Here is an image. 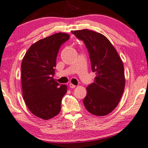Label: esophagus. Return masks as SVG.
Here are the masks:
<instances>
[{
    "label": "esophagus",
    "mask_w": 148,
    "mask_h": 148,
    "mask_svg": "<svg viewBox=\"0 0 148 148\" xmlns=\"http://www.w3.org/2000/svg\"><path fill=\"white\" fill-rule=\"evenodd\" d=\"M69 87L71 88H75L76 86H75V85L71 84H71H69Z\"/></svg>",
    "instance_id": "34e87169"
}]
</instances>
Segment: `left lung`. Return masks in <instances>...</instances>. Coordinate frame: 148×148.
<instances>
[{
  "instance_id": "8db88e82",
  "label": "left lung",
  "mask_w": 148,
  "mask_h": 148,
  "mask_svg": "<svg viewBox=\"0 0 148 148\" xmlns=\"http://www.w3.org/2000/svg\"><path fill=\"white\" fill-rule=\"evenodd\" d=\"M71 32L84 42L91 69L96 75L94 82L86 87L84 105L93 115H107L117 107L124 92L125 79L122 60L103 34L87 29Z\"/></svg>"
}]
</instances>
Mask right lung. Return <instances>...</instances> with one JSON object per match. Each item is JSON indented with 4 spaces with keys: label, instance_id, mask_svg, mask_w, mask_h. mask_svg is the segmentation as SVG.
Returning a JSON list of instances; mask_svg holds the SVG:
<instances>
[{
    "label": "right lung",
    "instance_id": "1",
    "mask_svg": "<svg viewBox=\"0 0 148 148\" xmlns=\"http://www.w3.org/2000/svg\"><path fill=\"white\" fill-rule=\"evenodd\" d=\"M66 33L59 32L34 43L26 52L21 64L23 100L34 115L44 120L57 116L67 92L65 84L53 79L60 48L69 39Z\"/></svg>",
    "mask_w": 148,
    "mask_h": 148
}]
</instances>
